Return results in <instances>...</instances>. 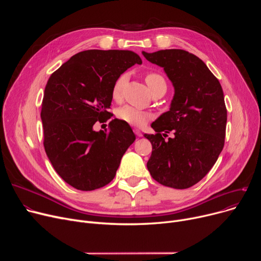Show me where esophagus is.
I'll list each match as a JSON object with an SVG mask.
<instances>
[{
  "label": "esophagus",
  "instance_id": "34e87169",
  "mask_svg": "<svg viewBox=\"0 0 261 261\" xmlns=\"http://www.w3.org/2000/svg\"><path fill=\"white\" fill-rule=\"evenodd\" d=\"M133 131H134V133H135L136 135H138V136H140V138H141V136L143 135V133H142V131H141L140 129H136V128H135V129H134Z\"/></svg>",
  "mask_w": 261,
  "mask_h": 261
}]
</instances>
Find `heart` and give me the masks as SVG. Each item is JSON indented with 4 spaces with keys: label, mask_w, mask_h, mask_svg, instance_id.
Wrapping results in <instances>:
<instances>
[{
    "label": "heart",
    "mask_w": 261,
    "mask_h": 261,
    "mask_svg": "<svg viewBox=\"0 0 261 261\" xmlns=\"http://www.w3.org/2000/svg\"><path fill=\"white\" fill-rule=\"evenodd\" d=\"M127 79H128V75L126 73H123L119 75L114 81V84L112 86V91H111L112 98L114 100L116 101L120 100L122 88L125 86ZM145 80L151 93L159 90H164L166 92V89H167L166 80L160 73L148 72L146 74ZM116 115L120 120L129 123L131 126H136V127L144 126L145 123L150 119V117H151L149 112L132 106H128V105L120 107L116 111Z\"/></svg>",
    "instance_id": "1"
}]
</instances>
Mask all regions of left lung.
<instances>
[{"mask_svg": "<svg viewBox=\"0 0 261 261\" xmlns=\"http://www.w3.org/2000/svg\"><path fill=\"white\" fill-rule=\"evenodd\" d=\"M143 55L164 68L174 88L169 111L151 123L156 133L145 134L152 145L147 168L164 186L189 188L208 173L224 146L227 111L221 85L206 64L184 49ZM170 132L172 138H162Z\"/></svg>", "mask_w": 261, "mask_h": 261, "instance_id": "left-lung-1", "label": "left lung"}]
</instances>
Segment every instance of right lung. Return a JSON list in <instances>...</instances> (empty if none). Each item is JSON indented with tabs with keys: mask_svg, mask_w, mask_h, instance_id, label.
Listing matches in <instances>:
<instances>
[{
	"mask_svg": "<svg viewBox=\"0 0 261 261\" xmlns=\"http://www.w3.org/2000/svg\"><path fill=\"white\" fill-rule=\"evenodd\" d=\"M131 50L80 51L54 72L46 84L41 110L44 149L54 169L78 190L90 191L111 182L120 160L135 141L129 123L114 118L109 130L95 122L113 116L108 111L116 78L134 64Z\"/></svg>",
	"mask_w": 261,
	"mask_h": 261,
	"instance_id": "1",
	"label": "right lung"
}]
</instances>
